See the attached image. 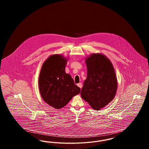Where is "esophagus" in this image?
<instances>
[{"label": "esophagus", "mask_w": 149, "mask_h": 149, "mask_svg": "<svg viewBox=\"0 0 149 149\" xmlns=\"http://www.w3.org/2000/svg\"><path fill=\"white\" fill-rule=\"evenodd\" d=\"M77 85H78V86H79L80 89H81V88H82V83H78Z\"/></svg>", "instance_id": "34e87169"}]
</instances>
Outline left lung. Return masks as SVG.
Segmentation results:
<instances>
[{"instance_id":"8db88e82","label":"left lung","mask_w":149,"mask_h":149,"mask_svg":"<svg viewBox=\"0 0 149 149\" xmlns=\"http://www.w3.org/2000/svg\"><path fill=\"white\" fill-rule=\"evenodd\" d=\"M87 77L81 91V97L94 109L106 106L116 96L117 79L113 64L102 54H92L85 60Z\"/></svg>"}]
</instances>
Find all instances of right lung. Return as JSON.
<instances>
[{
    "label": "right lung",
    "mask_w": 149,
    "mask_h": 149,
    "mask_svg": "<svg viewBox=\"0 0 149 149\" xmlns=\"http://www.w3.org/2000/svg\"><path fill=\"white\" fill-rule=\"evenodd\" d=\"M68 57L61 54L49 57L43 63L38 79L39 90L43 100L49 106L59 109L80 93L71 76L65 72Z\"/></svg>",
    "instance_id": "right-lung-1"
}]
</instances>
